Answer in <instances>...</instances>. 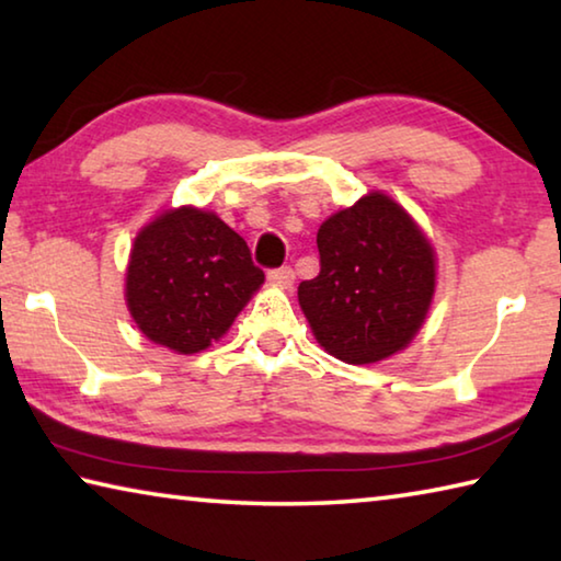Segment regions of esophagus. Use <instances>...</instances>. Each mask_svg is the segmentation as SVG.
I'll return each instance as SVG.
<instances>
[{
	"label": "esophagus",
	"mask_w": 561,
	"mask_h": 561,
	"mask_svg": "<svg viewBox=\"0 0 561 561\" xmlns=\"http://www.w3.org/2000/svg\"><path fill=\"white\" fill-rule=\"evenodd\" d=\"M270 282L277 284L282 289H289L294 284V270L291 267H279L270 272Z\"/></svg>",
	"instance_id": "obj_1"
}]
</instances>
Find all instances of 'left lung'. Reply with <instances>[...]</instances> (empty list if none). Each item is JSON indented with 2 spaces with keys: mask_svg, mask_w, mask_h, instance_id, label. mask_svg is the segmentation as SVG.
<instances>
[{
  "mask_svg": "<svg viewBox=\"0 0 561 561\" xmlns=\"http://www.w3.org/2000/svg\"><path fill=\"white\" fill-rule=\"evenodd\" d=\"M321 270L299 284V307L324 351L376 364L411 344L435 291V252L401 205L368 193L317 232Z\"/></svg>",
  "mask_w": 561,
  "mask_h": 561,
  "instance_id": "8db88e82",
  "label": "left lung"
}]
</instances>
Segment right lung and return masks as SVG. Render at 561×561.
Instances as JSON below:
<instances>
[{"label": "right lung", "mask_w": 561, "mask_h": 561, "mask_svg": "<svg viewBox=\"0 0 561 561\" xmlns=\"http://www.w3.org/2000/svg\"><path fill=\"white\" fill-rule=\"evenodd\" d=\"M250 247L220 217L197 207L158 215L138 232L126 272V301L144 334L175 354L222 339L262 287Z\"/></svg>", "instance_id": "add662e5"}]
</instances>
